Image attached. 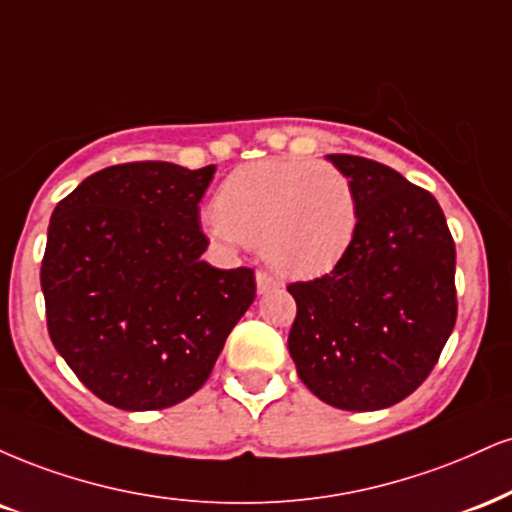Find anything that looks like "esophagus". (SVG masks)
<instances>
[{
  "label": "esophagus",
  "instance_id": "obj_1",
  "mask_svg": "<svg viewBox=\"0 0 512 512\" xmlns=\"http://www.w3.org/2000/svg\"><path fill=\"white\" fill-rule=\"evenodd\" d=\"M255 283H257V293H260V295L274 291V288L281 286V283L276 281L274 276H269L267 272H257L255 274Z\"/></svg>",
  "mask_w": 512,
  "mask_h": 512
}]
</instances>
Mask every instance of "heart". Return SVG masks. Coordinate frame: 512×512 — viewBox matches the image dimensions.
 Returning <instances> with one entry per match:
<instances>
[{"mask_svg": "<svg viewBox=\"0 0 512 512\" xmlns=\"http://www.w3.org/2000/svg\"><path fill=\"white\" fill-rule=\"evenodd\" d=\"M357 224L353 183L336 166L262 159L221 183L205 231L224 250L262 245L276 272L310 279L331 272L348 255Z\"/></svg>", "mask_w": 512, "mask_h": 512, "instance_id": "b5f03b06", "label": "heart"}]
</instances>
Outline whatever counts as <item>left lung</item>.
Wrapping results in <instances>:
<instances>
[{"label":"left lung","instance_id":"1","mask_svg":"<svg viewBox=\"0 0 512 512\" xmlns=\"http://www.w3.org/2000/svg\"><path fill=\"white\" fill-rule=\"evenodd\" d=\"M353 183L360 224L322 279L288 286V350L319 400L391 408L429 377L455 326V243L439 202L391 166L326 155Z\"/></svg>","mask_w":512,"mask_h":512}]
</instances>
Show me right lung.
<instances>
[{"mask_svg": "<svg viewBox=\"0 0 512 512\" xmlns=\"http://www.w3.org/2000/svg\"><path fill=\"white\" fill-rule=\"evenodd\" d=\"M214 166H107L54 207L40 283L57 353L114 408L181 403L255 300L252 269L202 260Z\"/></svg>", "mask_w": 512, "mask_h": 512, "instance_id": "obj_1", "label": "right lung"}]
</instances>
